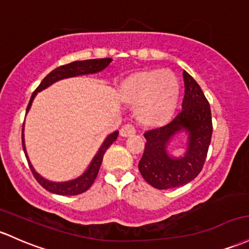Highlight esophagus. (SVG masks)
<instances>
[{
	"label": "esophagus",
	"instance_id": "esophagus-1",
	"mask_svg": "<svg viewBox=\"0 0 249 249\" xmlns=\"http://www.w3.org/2000/svg\"><path fill=\"white\" fill-rule=\"evenodd\" d=\"M136 133V129L133 127V125L131 124H126L120 129V136L122 137H131Z\"/></svg>",
	"mask_w": 249,
	"mask_h": 249
}]
</instances>
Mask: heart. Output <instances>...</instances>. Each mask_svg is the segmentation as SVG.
Returning <instances> with one entry per match:
<instances>
[{
    "mask_svg": "<svg viewBox=\"0 0 249 249\" xmlns=\"http://www.w3.org/2000/svg\"><path fill=\"white\" fill-rule=\"evenodd\" d=\"M120 94L125 103L136 105V114L142 123L156 125L173 113L178 97V83L168 70L147 71L127 79Z\"/></svg>",
    "mask_w": 249,
    "mask_h": 249,
    "instance_id": "heart-1",
    "label": "heart"
}]
</instances>
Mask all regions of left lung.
Returning <instances> with one entry per match:
<instances>
[{
  "mask_svg": "<svg viewBox=\"0 0 249 249\" xmlns=\"http://www.w3.org/2000/svg\"><path fill=\"white\" fill-rule=\"evenodd\" d=\"M182 108L168 124L144 133L145 149L138 163L142 176L156 189H171L193 181L203 168L212 141V112L200 85L183 71ZM184 132L186 151L173 156L167 150L172 139Z\"/></svg>",
  "mask_w": 249,
  "mask_h": 249,
  "instance_id": "8db88e82",
  "label": "left lung"
}]
</instances>
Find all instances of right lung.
I'll list each match as a JSON object with an SVG mask.
<instances>
[{"instance_id": "add662e5", "label": "right lung", "mask_w": 249, "mask_h": 249, "mask_svg": "<svg viewBox=\"0 0 249 249\" xmlns=\"http://www.w3.org/2000/svg\"><path fill=\"white\" fill-rule=\"evenodd\" d=\"M112 62V59L105 58V59H91V60H84V61H74L71 62V64L64 65V66H60L55 68L54 71H52L49 74L41 81L36 89L34 91V93L32 94L31 100H29L28 106H27V113L31 110V106L33 104V100L36 97V94L42 89H46L47 87L53 85L56 81L62 80V79L67 78H73V76H79V75H87V74H95V73L102 72L103 70H105ZM24 124L22 127V146L24 155H26L27 160H28L29 168H31L33 175L36 178V181L45 188L46 190L51 191V193L56 194V195H62V196H72V195H78V194H83L93 184L94 179L97 178V175L99 173L100 165H102L104 154L106 152V150L110 147V145L116 141L118 137V131H114L111 135H108L105 138V141L103 142L102 146L99 147L97 154L94 155V157L92 158L91 163L87 166L86 170L84 171V174H81L80 176H78L74 179H70V181L65 182H53L49 181V179L45 178V177L41 176L40 174H37L35 171L34 166L32 165L31 160H29L28 154H27L26 150V144H24Z\"/></svg>"}]
</instances>
